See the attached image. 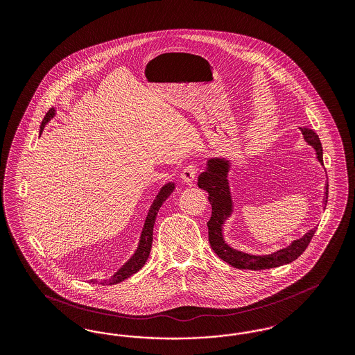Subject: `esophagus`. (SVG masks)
I'll return each instance as SVG.
<instances>
[{"mask_svg": "<svg viewBox=\"0 0 355 355\" xmlns=\"http://www.w3.org/2000/svg\"><path fill=\"white\" fill-rule=\"evenodd\" d=\"M197 166H194V165H189V166H186L185 169L182 170V173H181V180L185 182V184H189V185H191L193 184V181H194V178L197 177Z\"/></svg>", "mask_w": 355, "mask_h": 355, "instance_id": "esophagus-1", "label": "esophagus"}]
</instances>
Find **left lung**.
I'll return each instance as SVG.
<instances>
[{
	"label": "left lung",
	"instance_id": "left-lung-1",
	"mask_svg": "<svg viewBox=\"0 0 355 355\" xmlns=\"http://www.w3.org/2000/svg\"><path fill=\"white\" fill-rule=\"evenodd\" d=\"M304 139L309 145H311L318 161L323 165V152L322 145L317 133L309 128H301ZM230 169V162L225 158H210L207 161L206 170L198 177V187L206 190L209 194V201L211 203V217L207 222L209 227V242L214 253L227 262L229 265L236 269H249V270H265L271 268H278L282 265L295 261L301 254L304 253L309 246L311 238L315 233V229L306 233L302 238L291 242L290 246L281 249L269 255H252L242 253L230 248L223 236H222V225L226 218L232 214V196L227 182V173ZM324 203H327L329 196V184L324 186Z\"/></svg>",
	"mask_w": 355,
	"mask_h": 355
}]
</instances>
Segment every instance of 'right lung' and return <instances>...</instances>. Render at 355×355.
<instances>
[{"label": "right lung", "mask_w": 355, "mask_h": 355, "mask_svg": "<svg viewBox=\"0 0 355 355\" xmlns=\"http://www.w3.org/2000/svg\"><path fill=\"white\" fill-rule=\"evenodd\" d=\"M53 116H54V109H51V110L46 113L45 119H44L42 123H41L40 135L42 133V130H44L45 125L48 123V121L53 119ZM173 190H174V184H173V182H169V184L162 186V189L159 190L158 196L155 197L154 202H153L152 206H150V210H149V213H148V217H146L145 225H144V230H142V234H141L139 245H138V249H137L135 255H133L110 279L103 281V282H100V284H103V285H116V284H119V282H122L123 279H126V278H129L130 275L135 274L137 271L139 270V269L145 265V262H146L148 258H149L150 250H152L153 227H154V222H155L157 213H158L159 207L162 206V203L165 202V201L169 198V196L173 193ZM92 282H97V281H92Z\"/></svg>", "instance_id": "add662e5"}]
</instances>
